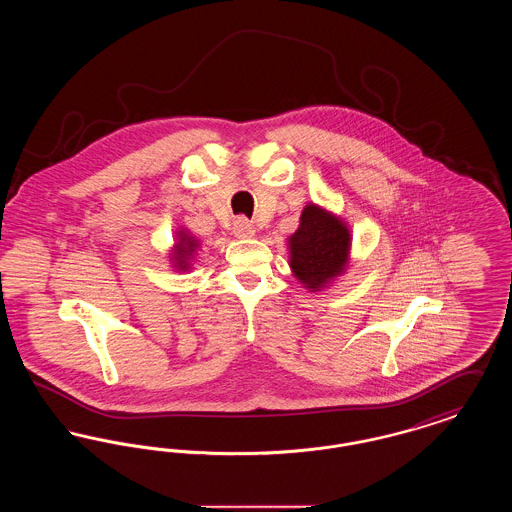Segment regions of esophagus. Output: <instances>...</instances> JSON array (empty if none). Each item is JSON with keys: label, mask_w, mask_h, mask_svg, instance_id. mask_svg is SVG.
<instances>
[{"label": "esophagus", "mask_w": 512, "mask_h": 512, "mask_svg": "<svg viewBox=\"0 0 512 512\" xmlns=\"http://www.w3.org/2000/svg\"><path fill=\"white\" fill-rule=\"evenodd\" d=\"M232 232H234V236H236V238H240V240L253 238V236H255V228H253V224H251L247 219L234 220V224H232Z\"/></svg>", "instance_id": "obj_1"}]
</instances>
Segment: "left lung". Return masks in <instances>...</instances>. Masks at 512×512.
I'll use <instances>...</instances> for the list:
<instances>
[{
	"label": "left lung",
	"instance_id": "left-lung-1",
	"mask_svg": "<svg viewBox=\"0 0 512 512\" xmlns=\"http://www.w3.org/2000/svg\"><path fill=\"white\" fill-rule=\"evenodd\" d=\"M293 276L311 292H320L345 272L351 249L347 224L330 211L309 203L299 228L288 240Z\"/></svg>",
	"mask_w": 512,
	"mask_h": 512
}]
</instances>
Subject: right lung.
Listing matches in <instances>:
<instances>
[{
	"label": "right lung",
	"mask_w": 512,
	"mask_h": 512,
	"mask_svg": "<svg viewBox=\"0 0 512 512\" xmlns=\"http://www.w3.org/2000/svg\"><path fill=\"white\" fill-rule=\"evenodd\" d=\"M197 247H199V242L195 240L194 236H190L186 230H178V244L174 245V251H172L174 267L178 270H188Z\"/></svg>",
	"instance_id": "add662e5"
}]
</instances>
